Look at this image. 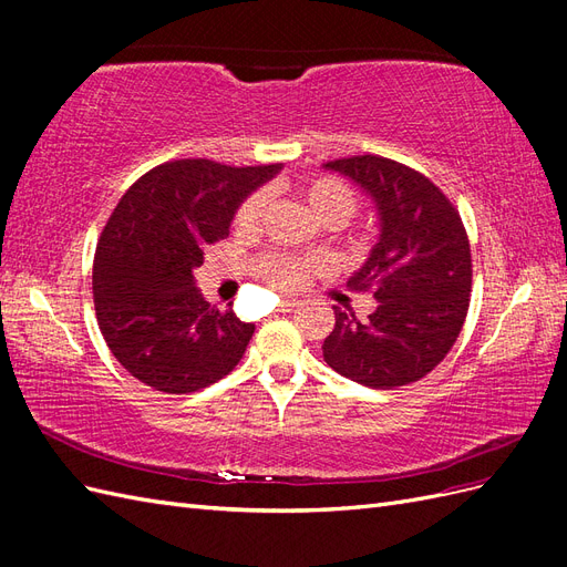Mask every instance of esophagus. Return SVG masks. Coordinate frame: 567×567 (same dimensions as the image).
<instances>
[{
	"label": "esophagus",
	"instance_id": "obj_1",
	"mask_svg": "<svg viewBox=\"0 0 567 567\" xmlns=\"http://www.w3.org/2000/svg\"><path fill=\"white\" fill-rule=\"evenodd\" d=\"M298 305H300V302H298L296 298H284V300H281V310H284V312H290V310H296Z\"/></svg>",
	"mask_w": 567,
	"mask_h": 567
}]
</instances>
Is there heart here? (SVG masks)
I'll return each instance as SVG.
<instances>
[{"label": "heart", "mask_w": 567, "mask_h": 567, "mask_svg": "<svg viewBox=\"0 0 567 567\" xmlns=\"http://www.w3.org/2000/svg\"><path fill=\"white\" fill-rule=\"evenodd\" d=\"M300 196L305 198L307 208L321 221V225H346L357 210V194L352 186L338 177H312L300 186ZM267 205L265 194H252L244 200L236 213V227L250 231L260 225ZM250 271L255 279H260L279 290L296 288L302 279V265L293 257L281 252H265L250 262Z\"/></svg>", "instance_id": "heart-1"}]
</instances>
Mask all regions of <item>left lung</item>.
<instances>
[{
    "instance_id": "obj_1",
    "label": "left lung",
    "mask_w": 567,
    "mask_h": 567,
    "mask_svg": "<svg viewBox=\"0 0 567 567\" xmlns=\"http://www.w3.org/2000/svg\"><path fill=\"white\" fill-rule=\"evenodd\" d=\"M371 198L379 238L348 286L373 288L375 310L359 321L336 310L323 359L373 390L414 383L452 350L471 298V246L454 205L416 169L381 156L323 163Z\"/></svg>"
}]
</instances>
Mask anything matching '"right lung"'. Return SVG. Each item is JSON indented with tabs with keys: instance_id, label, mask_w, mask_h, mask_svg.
<instances>
[{
	"instance_id": "1",
	"label": "right lung",
	"mask_w": 567,
	"mask_h": 567,
	"mask_svg": "<svg viewBox=\"0 0 567 567\" xmlns=\"http://www.w3.org/2000/svg\"><path fill=\"white\" fill-rule=\"evenodd\" d=\"M281 169L175 161L120 198L96 246L92 288L106 346L136 381L186 394L241 362L255 326L205 300L194 269L229 236L241 203Z\"/></svg>"
}]
</instances>
